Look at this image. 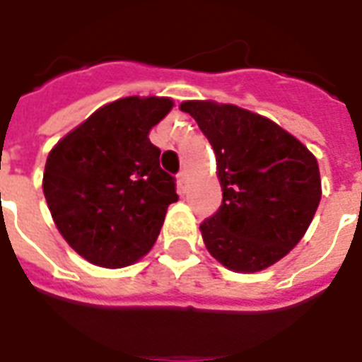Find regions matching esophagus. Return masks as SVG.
<instances>
[{"mask_svg":"<svg viewBox=\"0 0 362 362\" xmlns=\"http://www.w3.org/2000/svg\"><path fill=\"white\" fill-rule=\"evenodd\" d=\"M176 187H178V193L186 192V173H178L176 175Z\"/></svg>","mask_w":362,"mask_h":362,"instance_id":"obj_1","label":"esophagus"}]
</instances>
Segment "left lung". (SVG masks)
I'll return each instance as SVG.
<instances>
[{"instance_id": "left-lung-1", "label": "left lung", "mask_w": 362, "mask_h": 362, "mask_svg": "<svg viewBox=\"0 0 362 362\" xmlns=\"http://www.w3.org/2000/svg\"><path fill=\"white\" fill-rule=\"evenodd\" d=\"M214 148L223 201L201 223L206 250L235 272L280 261L312 223L321 201L317 159L264 116L237 105L184 101Z\"/></svg>"}]
</instances>
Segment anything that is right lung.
Masks as SVG:
<instances>
[{"label": "right lung", "instance_id": "right-lung-1", "mask_svg": "<svg viewBox=\"0 0 362 362\" xmlns=\"http://www.w3.org/2000/svg\"><path fill=\"white\" fill-rule=\"evenodd\" d=\"M170 109L169 98L118 99L48 153L42 193L50 214L67 244L90 263L122 269L158 240L178 195L148 133Z\"/></svg>", "mask_w": 362, "mask_h": 362}]
</instances>
